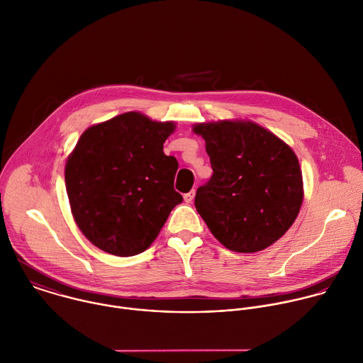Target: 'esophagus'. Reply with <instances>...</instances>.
Masks as SVG:
<instances>
[{"instance_id":"esophagus-1","label":"esophagus","mask_w":363,"mask_h":363,"mask_svg":"<svg viewBox=\"0 0 363 363\" xmlns=\"http://www.w3.org/2000/svg\"><path fill=\"white\" fill-rule=\"evenodd\" d=\"M194 196H195V189H192V191H189L188 194H185V195H184V201H185L186 203H191V202L194 201Z\"/></svg>"}]
</instances>
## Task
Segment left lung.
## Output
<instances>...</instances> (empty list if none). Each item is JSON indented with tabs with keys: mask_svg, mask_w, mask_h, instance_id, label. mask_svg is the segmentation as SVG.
<instances>
[{
	"mask_svg": "<svg viewBox=\"0 0 363 363\" xmlns=\"http://www.w3.org/2000/svg\"><path fill=\"white\" fill-rule=\"evenodd\" d=\"M213 174L198 188L195 208L229 250L260 252L298 216L304 191L300 162L277 135L252 121L199 123Z\"/></svg>",
	"mask_w": 363,
	"mask_h": 363,
	"instance_id": "left-lung-1",
	"label": "left lung"
}]
</instances>
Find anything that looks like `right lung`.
Wrapping results in <instances>:
<instances>
[{"label": "right lung", "mask_w": 363, "mask_h": 363, "mask_svg": "<svg viewBox=\"0 0 363 363\" xmlns=\"http://www.w3.org/2000/svg\"><path fill=\"white\" fill-rule=\"evenodd\" d=\"M174 130L172 121L130 111L80 135L66 162V192L77 228L103 252L143 253L182 202L178 161L162 151Z\"/></svg>", "instance_id": "right-lung-1"}]
</instances>
